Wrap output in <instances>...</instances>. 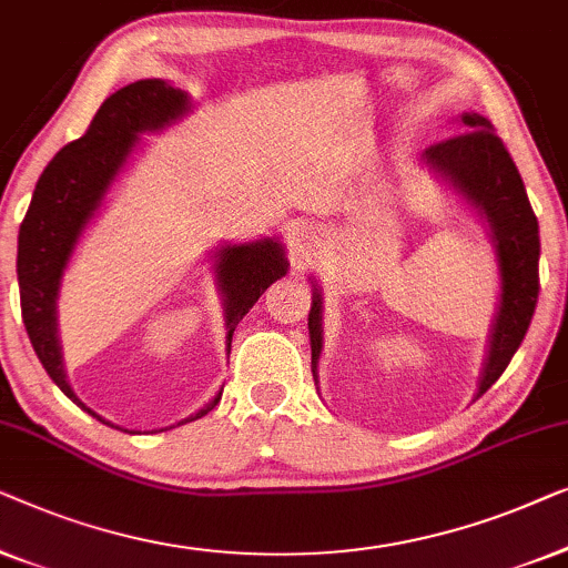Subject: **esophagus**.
I'll return each mask as SVG.
<instances>
[{
	"label": "esophagus",
	"mask_w": 568,
	"mask_h": 568,
	"mask_svg": "<svg viewBox=\"0 0 568 568\" xmlns=\"http://www.w3.org/2000/svg\"><path fill=\"white\" fill-rule=\"evenodd\" d=\"M291 246L295 260H311L322 250V239H318V234L311 226H295L291 234Z\"/></svg>",
	"instance_id": "34e87169"
}]
</instances>
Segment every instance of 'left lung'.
<instances>
[{
    "mask_svg": "<svg viewBox=\"0 0 568 568\" xmlns=\"http://www.w3.org/2000/svg\"><path fill=\"white\" fill-rule=\"evenodd\" d=\"M455 123L460 133L433 143L422 154V162L478 215L497 257L499 303L489 329L481 375H478V398L499 381L530 326L538 303L540 239L538 219L527 201L520 172L499 135H494V125L478 113H463ZM311 287H314L308 311L311 373L318 383V357L324 347V298L314 277Z\"/></svg>",
    "mask_w": 568,
    "mask_h": 568,
    "instance_id": "left-lung-1",
    "label": "left lung"
}]
</instances>
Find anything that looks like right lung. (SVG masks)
Wrapping results in <instances>:
<instances>
[{"instance_id": "obj_1", "label": "right lung", "mask_w": 568, "mask_h": 568, "mask_svg": "<svg viewBox=\"0 0 568 568\" xmlns=\"http://www.w3.org/2000/svg\"><path fill=\"white\" fill-rule=\"evenodd\" d=\"M193 108L190 94L164 79H141L118 90L102 102L82 139L71 141L45 166L38 180L33 201L20 223L18 236V283L20 308L30 345L43 363L51 381L102 425L113 427L92 412L69 386L63 371L59 339V303L63 273H67L79 239L84 236L128 159L141 149L143 133H159L182 121ZM213 273L223 295L226 314V347L231 349L236 324L250 314L260 295L287 273L283 242L275 236L244 244H221L213 252ZM221 402V390L203 409L185 422L201 419Z\"/></svg>"}]
</instances>
